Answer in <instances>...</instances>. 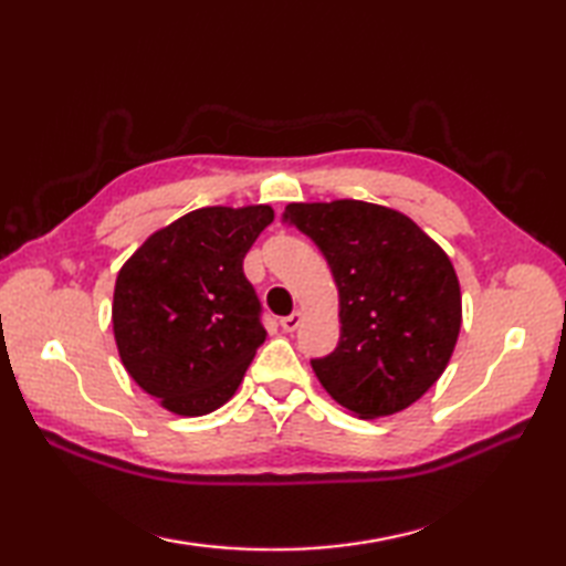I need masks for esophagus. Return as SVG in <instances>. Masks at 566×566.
Listing matches in <instances>:
<instances>
[{
  "mask_svg": "<svg viewBox=\"0 0 566 566\" xmlns=\"http://www.w3.org/2000/svg\"><path fill=\"white\" fill-rule=\"evenodd\" d=\"M302 321H304V314H302V311H294L292 316L282 318V328H284L286 333H294L298 326H302Z\"/></svg>",
  "mask_w": 566,
  "mask_h": 566,
  "instance_id": "obj_1",
  "label": "esophagus"
}]
</instances>
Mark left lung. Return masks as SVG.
I'll list each match as a JSON object with an SVG mask.
<instances>
[{"label": "left lung", "mask_w": 566, "mask_h": 566, "mask_svg": "<svg viewBox=\"0 0 566 566\" xmlns=\"http://www.w3.org/2000/svg\"><path fill=\"white\" fill-rule=\"evenodd\" d=\"M338 286L340 343L311 359L318 381L359 418L399 413L448 367L462 326L457 272L406 213L357 199L290 203Z\"/></svg>", "instance_id": "8db88e82"}]
</instances>
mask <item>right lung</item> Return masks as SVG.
<instances>
[{
    "mask_svg": "<svg viewBox=\"0 0 566 566\" xmlns=\"http://www.w3.org/2000/svg\"><path fill=\"white\" fill-rule=\"evenodd\" d=\"M274 221L268 203L203 207L155 231L118 270V357L138 387L177 416L221 408L264 343L243 260Z\"/></svg>",
    "mask_w": 566,
    "mask_h": 566,
    "instance_id": "1",
    "label": "right lung"
}]
</instances>
